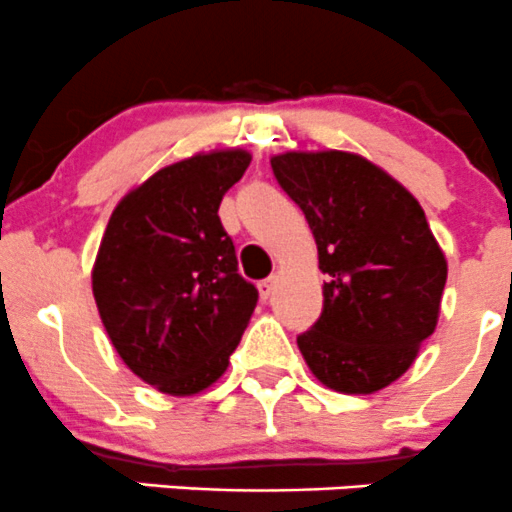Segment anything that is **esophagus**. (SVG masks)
I'll use <instances>...</instances> for the list:
<instances>
[{"mask_svg": "<svg viewBox=\"0 0 512 512\" xmlns=\"http://www.w3.org/2000/svg\"><path fill=\"white\" fill-rule=\"evenodd\" d=\"M275 287H277V277H275V275L267 277V280H262L260 285H257V289H260V297H262V299H270L272 292H275Z\"/></svg>", "mask_w": 512, "mask_h": 512, "instance_id": "obj_1", "label": "esophagus"}]
</instances>
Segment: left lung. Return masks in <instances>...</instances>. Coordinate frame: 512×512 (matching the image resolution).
<instances>
[{"label": "left lung", "mask_w": 512, "mask_h": 512, "mask_svg": "<svg viewBox=\"0 0 512 512\" xmlns=\"http://www.w3.org/2000/svg\"><path fill=\"white\" fill-rule=\"evenodd\" d=\"M272 173L302 208L327 275L299 352L329 389L374 394L436 329L446 257L414 195L356 153H282Z\"/></svg>", "instance_id": "1"}]
</instances>
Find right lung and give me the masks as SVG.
Segmentation results:
<instances>
[{"instance_id": "add662e5", "label": "right lung", "mask_w": 512, "mask_h": 512, "mask_svg": "<svg viewBox=\"0 0 512 512\" xmlns=\"http://www.w3.org/2000/svg\"><path fill=\"white\" fill-rule=\"evenodd\" d=\"M250 153H198L165 165L113 210L91 272L108 339L128 369L170 396L208 389L257 304L237 272L220 200Z\"/></svg>"}]
</instances>
